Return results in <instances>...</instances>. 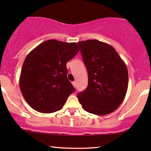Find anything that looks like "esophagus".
Here are the masks:
<instances>
[{
	"label": "esophagus",
	"instance_id": "obj_1",
	"mask_svg": "<svg viewBox=\"0 0 151 151\" xmlns=\"http://www.w3.org/2000/svg\"><path fill=\"white\" fill-rule=\"evenodd\" d=\"M72 84H73L74 87L76 88V82H72Z\"/></svg>",
	"mask_w": 151,
	"mask_h": 151
}]
</instances>
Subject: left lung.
Instances as JSON below:
<instances>
[{"label":"left lung","instance_id":"obj_1","mask_svg":"<svg viewBox=\"0 0 151 151\" xmlns=\"http://www.w3.org/2000/svg\"><path fill=\"white\" fill-rule=\"evenodd\" d=\"M88 71V86L78 94L87 112L104 115L113 112L127 93L129 73L126 64L115 49L97 40L78 42Z\"/></svg>","mask_w":151,"mask_h":151}]
</instances>
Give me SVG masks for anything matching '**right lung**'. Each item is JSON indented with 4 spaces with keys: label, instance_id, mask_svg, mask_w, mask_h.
<instances>
[{
    "label": "right lung",
    "instance_id": "1",
    "mask_svg": "<svg viewBox=\"0 0 151 151\" xmlns=\"http://www.w3.org/2000/svg\"><path fill=\"white\" fill-rule=\"evenodd\" d=\"M76 42H43L29 53L22 65L19 84L29 105L51 113L63 108L75 88L67 79V63L79 51Z\"/></svg>",
    "mask_w": 151,
    "mask_h": 151
}]
</instances>
